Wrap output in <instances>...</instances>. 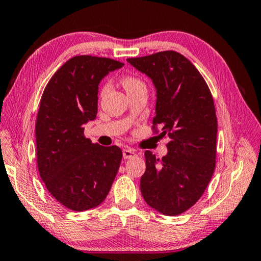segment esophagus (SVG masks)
Wrapping results in <instances>:
<instances>
[{"label": "esophagus", "instance_id": "1", "mask_svg": "<svg viewBox=\"0 0 261 261\" xmlns=\"http://www.w3.org/2000/svg\"><path fill=\"white\" fill-rule=\"evenodd\" d=\"M122 156L125 159H130L136 156V152L134 151V150H130V149H125L122 151Z\"/></svg>", "mask_w": 261, "mask_h": 261}]
</instances>
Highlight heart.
Here are the masks:
<instances>
[{"mask_svg": "<svg viewBox=\"0 0 261 261\" xmlns=\"http://www.w3.org/2000/svg\"><path fill=\"white\" fill-rule=\"evenodd\" d=\"M121 84L123 86V88L126 89L127 93H128V91L134 90L136 88H140V87H143L144 86L142 80L139 79L138 76H134V75H132V74L123 75L122 79H121ZM105 90H107V86H103L102 94L105 93Z\"/></svg>", "mask_w": 261, "mask_h": 261, "instance_id": "heart-1", "label": "heart"}]
</instances>
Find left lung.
I'll use <instances>...</instances> for the list:
<instances>
[{
	"label": "left lung",
	"mask_w": 261,
	"mask_h": 261,
	"mask_svg": "<svg viewBox=\"0 0 261 261\" xmlns=\"http://www.w3.org/2000/svg\"><path fill=\"white\" fill-rule=\"evenodd\" d=\"M127 62L152 80L157 90L153 130L167 135L162 159L145 151L141 193L164 216H177L202 197L216 167L218 121L211 91L184 55L173 50Z\"/></svg>",
	"instance_id": "1"
}]
</instances>
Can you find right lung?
Masks as SVG:
<instances>
[{
    "instance_id": "1",
    "label": "right lung",
    "mask_w": 261,
    "mask_h": 261,
    "mask_svg": "<svg viewBox=\"0 0 261 261\" xmlns=\"http://www.w3.org/2000/svg\"><path fill=\"white\" fill-rule=\"evenodd\" d=\"M123 63L89 55L72 57L49 80L36 118V161L53 197L72 211L96 207L107 198L122 152L91 143L85 123L97 114L98 85Z\"/></svg>"
}]
</instances>
